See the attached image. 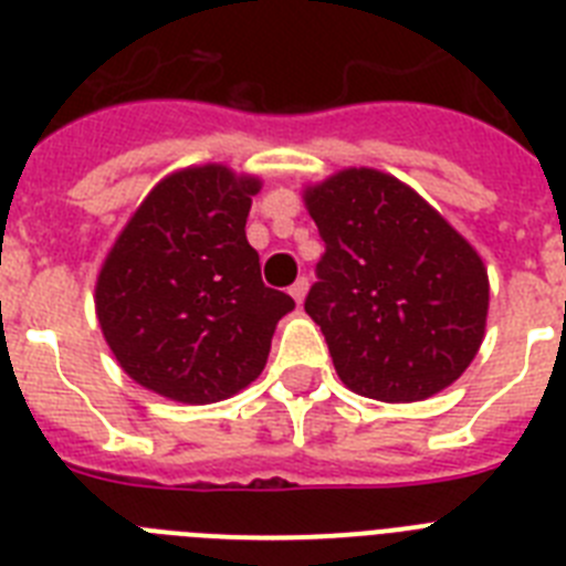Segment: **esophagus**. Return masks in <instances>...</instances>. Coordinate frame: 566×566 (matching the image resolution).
I'll use <instances>...</instances> for the list:
<instances>
[{
	"instance_id": "1",
	"label": "esophagus",
	"mask_w": 566,
	"mask_h": 566,
	"mask_svg": "<svg viewBox=\"0 0 566 566\" xmlns=\"http://www.w3.org/2000/svg\"><path fill=\"white\" fill-rule=\"evenodd\" d=\"M306 292H308V280H306V277L294 280V286L289 289V294H292V297L297 300V303H303V297H306Z\"/></svg>"
}]
</instances>
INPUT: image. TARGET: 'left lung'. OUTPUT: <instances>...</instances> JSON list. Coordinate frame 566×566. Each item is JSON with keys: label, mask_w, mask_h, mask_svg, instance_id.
I'll return each mask as SVG.
<instances>
[{"label": "left lung", "mask_w": 566, "mask_h": 566, "mask_svg": "<svg viewBox=\"0 0 566 566\" xmlns=\"http://www.w3.org/2000/svg\"><path fill=\"white\" fill-rule=\"evenodd\" d=\"M326 240L306 314L345 388L419 402L464 374L488 323L482 258L408 184L348 167L303 189Z\"/></svg>", "instance_id": "left-lung-1"}]
</instances>
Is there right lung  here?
<instances>
[{
  "mask_svg": "<svg viewBox=\"0 0 566 566\" xmlns=\"http://www.w3.org/2000/svg\"><path fill=\"white\" fill-rule=\"evenodd\" d=\"M260 178L203 164L149 189L96 277V317L129 379L184 405L243 391L294 300L263 286L247 218Z\"/></svg>",
  "mask_w": 566,
  "mask_h": 566,
  "instance_id": "obj_1",
  "label": "right lung"
}]
</instances>
